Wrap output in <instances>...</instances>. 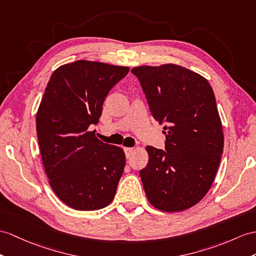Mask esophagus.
Wrapping results in <instances>:
<instances>
[{
    "mask_svg": "<svg viewBox=\"0 0 256 256\" xmlns=\"http://www.w3.org/2000/svg\"><path fill=\"white\" fill-rule=\"evenodd\" d=\"M124 154H126V156L128 158L132 156V154L134 152V148H124Z\"/></svg>",
    "mask_w": 256,
    "mask_h": 256,
    "instance_id": "esophagus-1",
    "label": "esophagus"
}]
</instances>
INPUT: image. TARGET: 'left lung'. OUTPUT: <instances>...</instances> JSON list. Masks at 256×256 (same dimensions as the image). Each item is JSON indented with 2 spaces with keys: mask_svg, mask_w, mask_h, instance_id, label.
I'll return each instance as SVG.
<instances>
[{
  "mask_svg": "<svg viewBox=\"0 0 256 256\" xmlns=\"http://www.w3.org/2000/svg\"><path fill=\"white\" fill-rule=\"evenodd\" d=\"M150 110L164 124L165 150L146 146L148 163L140 177L148 202L180 212L200 202L214 182L224 134L213 89L201 74L166 64L132 70Z\"/></svg>",
  "mask_w": 256,
  "mask_h": 256,
  "instance_id": "obj_1",
  "label": "left lung"
}]
</instances>
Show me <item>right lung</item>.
Segmentation results:
<instances>
[{
	"instance_id": "obj_1",
	"label": "right lung",
	"mask_w": 256,
	"mask_h": 256,
	"mask_svg": "<svg viewBox=\"0 0 256 256\" xmlns=\"http://www.w3.org/2000/svg\"><path fill=\"white\" fill-rule=\"evenodd\" d=\"M129 67L76 60L48 80L36 113V134L50 186L68 206L96 210L113 201L126 165L122 148L98 140L105 98Z\"/></svg>"
}]
</instances>
